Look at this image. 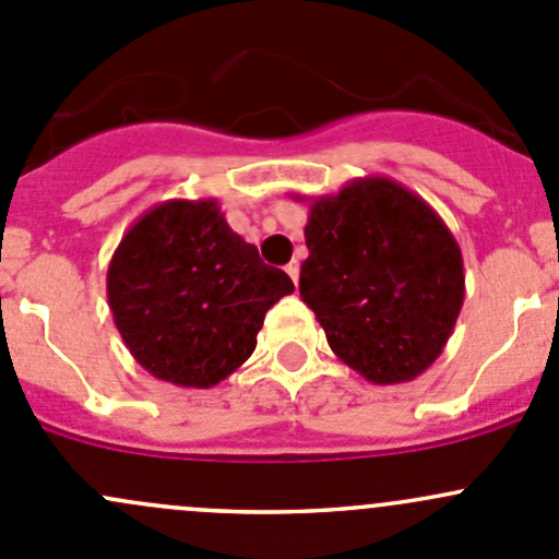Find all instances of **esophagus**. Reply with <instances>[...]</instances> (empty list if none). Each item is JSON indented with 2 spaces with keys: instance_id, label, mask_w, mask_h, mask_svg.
<instances>
[{
  "instance_id": "esophagus-1",
  "label": "esophagus",
  "mask_w": 559,
  "mask_h": 559,
  "mask_svg": "<svg viewBox=\"0 0 559 559\" xmlns=\"http://www.w3.org/2000/svg\"><path fill=\"white\" fill-rule=\"evenodd\" d=\"M286 273H289L292 281L297 284V281H300V262H297V259H292V262L286 264Z\"/></svg>"
}]
</instances>
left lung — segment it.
I'll use <instances>...</instances> for the list:
<instances>
[{"label":"left lung","instance_id":"left-lung-1","mask_svg":"<svg viewBox=\"0 0 559 559\" xmlns=\"http://www.w3.org/2000/svg\"><path fill=\"white\" fill-rule=\"evenodd\" d=\"M300 297L337 359L373 384L425 373L465 300L462 251L443 218L392 178L316 197Z\"/></svg>","mask_w":559,"mask_h":559}]
</instances>
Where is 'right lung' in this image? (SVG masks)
<instances>
[{"label": "right lung", "instance_id": "1", "mask_svg": "<svg viewBox=\"0 0 559 559\" xmlns=\"http://www.w3.org/2000/svg\"><path fill=\"white\" fill-rule=\"evenodd\" d=\"M295 284L259 259L216 200H167L138 218L107 264V302L154 379L211 389L257 348L264 313Z\"/></svg>", "mask_w": 559, "mask_h": 559}]
</instances>
